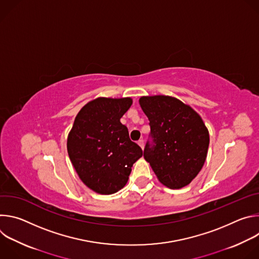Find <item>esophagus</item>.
Masks as SVG:
<instances>
[{"mask_svg": "<svg viewBox=\"0 0 259 259\" xmlns=\"http://www.w3.org/2000/svg\"><path fill=\"white\" fill-rule=\"evenodd\" d=\"M138 144H139V146L141 147V149H143V147H144V141H143V139H139V140H138Z\"/></svg>", "mask_w": 259, "mask_h": 259, "instance_id": "obj_1", "label": "esophagus"}]
</instances>
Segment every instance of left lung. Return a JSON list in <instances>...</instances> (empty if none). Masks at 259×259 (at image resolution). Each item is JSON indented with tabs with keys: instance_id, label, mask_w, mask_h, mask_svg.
<instances>
[{
	"instance_id": "1",
	"label": "left lung",
	"mask_w": 259,
	"mask_h": 259,
	"mask_svg": "<svg viewBox=\"0 0 259 259\" xmlns=\"http://www.w3.org/2000/svg\"><path fill=\"white\" fill-rule=\"evenodd\" d=\"M139 104L149 118L153 139L145 144V161L164 186L175 190L188 186L207 157L209 132L202 118L171 96H142Z\"/></svg>"
}]
</instances>
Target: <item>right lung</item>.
<instances>
[{"label": "right lung", "instance_id": "add662e5", "mask_svg": "<svg viewBox=\"0 0 259 259\" xmlns=\"http://www.w3.org/2000/svg\"><path fill=\"white\" fill-rule=\"evenodd\" d=\"M132 99L98 97L78 113L67 136V153L80 179L97 194L112 195L125 187L131 167L142 156L120 119Z\"/></svg>", "mask_w": 259, "mask_h": 259}]
</instances>
